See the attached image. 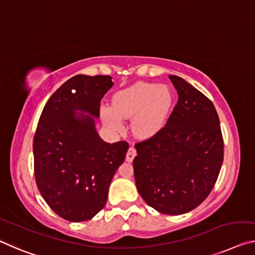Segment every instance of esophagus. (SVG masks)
<instances>
[{"label":"esophagus","instance_id":"1","mask_svg":"<svg viewBox=\"0 0 255 255\" xmlns=\"http://www.w3.org/2000/svg\"><path fill=\"white\" fill-rule=\"evenodd\" d=\"M135 156H136V148L134 146H130L127 151L126 161L127 162H132V160H134Z\"/></svg>","mask_w":255,"mask_h":255}]
</instances>
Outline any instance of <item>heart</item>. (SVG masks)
<instances>
[{
    "mask_svg": "<svg viewBox=\"0 0 255 255\" xmlns=\"http://www.w3.org/2000/svg\"><path fill=\"white\" fill-rule=\"evenodd\" d=\"M172 100V93L167 86L137 83L115 94L113 108L102 107L101 116L106 125L115 130L124 128L121 117L134 116L132 130L137 136L148 137L156 134L167 123Z\"/></svg>",
    "mask_w": 255,
    "mask_h": 255,
    "instance_id": "heart-1",
    "label": "heart"
}]
</instances>
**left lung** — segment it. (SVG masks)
<instances>
[{"mask_svg":"<svg viewBox=\"0 0 255 255\" xmlns=\"http://www.w3.org/2000/svg\"><path fill=\"white\" fill-rule=\"evenodd\" d=\"M178 102L167 124L135 144L137 191L160 213L192 211L211 193L224 161V138L216 108L203 93L169 76Z\"/></svg>","mask_w":255,"mask_h":255,"instance_id":"left-lung-1","label":"left lung"}]
</instances>
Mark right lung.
Wrapping results in <instances>:
<instances>
[{"instance_id": "1", "label": "right lung", "mask_w": 255, "mask_h": 255, "mask_svg": "<svg viewBox=\"0 0 255 255\" xmlns=\"http://www.w3.org/2000/svg\"><path fill=\"white\" fill-rule=\"evenodd\" d=\"M113 86L110 76L77 75L44 107L34 136V173L38 191L56 215L86 221L104 208L109 186L124 162L126 140L107 143L95 130L101 100ZM87 112L91 116L75 111Z\"/></svg>"}]
</instances>
